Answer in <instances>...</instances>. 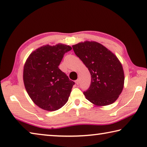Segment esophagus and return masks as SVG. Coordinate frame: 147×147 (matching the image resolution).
<instances>
[{"mask_svg": "<svg viewBox=\"0 0 147 147\" xmlns=\"http://www.w3.org/2000/svg\"><path fill=\"white\" fill-rule=\"evenodd\" d=\"M75 83L76 85H78L79 84V80H75Z\"/></svg>", "mask_w": 147, "mask_h": 147, "instance_id": "esophagus-1", "label": "esophagus"}]
</instances>
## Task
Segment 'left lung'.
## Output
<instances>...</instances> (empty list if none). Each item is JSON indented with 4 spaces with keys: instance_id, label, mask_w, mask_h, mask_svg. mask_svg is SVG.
<instances>
[{
    "instance_id": "1",
    "label": "left lung",
    "mask_w": 147,
    "mask_h": 147,
    "mask_svg": "<svg viewBox=\"0 0 147 147\" xmlns=\"http://www.w3.org/2000/svg\"><path fill=\"white\" fill-rule=\"evenodd\" d=\"M73 48L91 76L90 87L84 92L86 99L98 106L113 103L121 93L125 80L118 58L96 42H80Z\"/></svg>"
}]
</instances>
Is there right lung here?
<instances>
[{
    "mask_svg": "<svg viewBox=\"0 0 147 147\" xmlns=\"http://www.w3.org/2000/svg\"><path fill=\"white\" fill-rule=\"evenodd\" d=\"M72 47L62 44L38 48L29 56L23 72L25 88L33 102L44 110L55 111L68 101L74 84L58 68Z\"/></svg>",
    "mask_w": 147,
    "mask_h": 147,
    "instance_id": "obj_1",
    "label": "right lung"
}]
</instances>
